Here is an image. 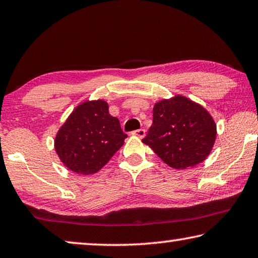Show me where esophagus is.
I'll list each match as a JSON object with an SVG mask.
<instances>
[{"mask_svg":"<svg viewBox=\"0 0 258 258\" xmlns=\"http://www.w3.org/2000/svg\"><path fill=\"white\" fill-rule=\"evenodd\" d=\"M132 134H134V136H137V137H139V138H144V137L146 136V130L140 128V130L133 131Z\"/></svg>","mask_w":258,"mask_h":258,"instance_id":"34e87169","label":"esophagus"}]
</instances>
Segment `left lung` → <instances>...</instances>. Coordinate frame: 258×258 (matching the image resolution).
<instances>
[{"mask_svg":"<svg viewBox=\"0 0 258 258\" xmlns=\"http://www.w3.org/2000/svg\"><path fill=\"white\" fill-rule=\"evenodd\" d=\"M216 124L201 105L182 96L155 104L153 125L142 142L173 169L203 162L214 147Z\"/></svg>","mask_w":258,"mask_h":258,"instance_id":"8db88e82","label":"left lung"}]
</instances>
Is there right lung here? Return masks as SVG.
Returning a JSON list of instances; mask_svg holds the SVG:
<instances>
[{
	"label": "right lung",
	"mask_w": 258,
	"mask_h": 258,
	"mask_svg": "<svg viewBox=\"0 0 258 258\" xmlns=\"http://www.w3.org/2000/svg\"><path fill=\"white\" fill-rule=\"evenodd\" d=\"M118 118L109 114L107 102L89 101L77 107L55 139V149L65 166L76 173L93 174L124 145Z\"/></svg>",
	"instance_id": "1"
}]
</instances>
